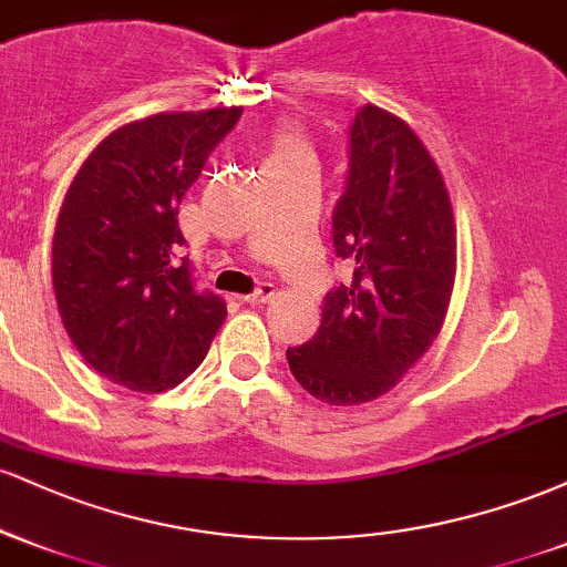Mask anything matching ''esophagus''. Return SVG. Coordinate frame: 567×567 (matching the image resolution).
<instances>
[{
	"instance_id": "esophagus-1",
	"label": "esophagus",
	"mask_w": 567,
	"mask_h": 567,
	"mask_svg": "<svg viewBox=\"0 0 567 567\" xmlns=\"http://www.w3.org/2000/svg\"><path fill=\"white\" fill-rule=\"evenodd\" d=\"M271 296H275V285H271V282H261L256 290L250 292V296H245V303H250V306L266 303Z\"/></svg>"
}]
</instances>
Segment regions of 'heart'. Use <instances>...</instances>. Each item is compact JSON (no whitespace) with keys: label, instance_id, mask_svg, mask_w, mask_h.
Returning <instances> with one entry per match:
<instances>
[{"label":"heart","instance_id":"obj_1","mask_svg":"<svg viewBox=\"0 0 567 567\" xmlns=\"http://www.w3.org/2000/svg\"><path fill=\"white\" fill-rule=\"evenodd\" d=\"M288 159H311L309 154V146H306L301 135L296 133V130H277L275 138H271V152H269V159H266V165L269 162H288Z\"/></svg>","mask_w":567,"mask_h":567}]
</instances>
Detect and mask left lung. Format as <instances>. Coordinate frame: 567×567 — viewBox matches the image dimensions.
I'll use <instances>...</instances> for the list:
<instances>
[{"label": "left lung", "mask_w": 567, "mask_h": 567, "mask_svg": "<svg viewBox=\"0 0 567 567\" xmlns=\"http://www.w3.org/2000/svg\"><path fill=\"white\" fill-rule=\"evenodd\" d=\"M333 247L351 279L328 290L320 330L288 349V365L317 400L360 405L432 347L455 277L453 207L437 165L405 122L370 103L349 127Z\"/></svg>", "instance_id": "obj_1"}]
</instances>
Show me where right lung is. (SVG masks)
<instances>
[{
  "label": "right lung",
  "mask_w": 567,
  "mask_h": 567,
  "mask_svg": "<svg viewBox=\"0 0 567 567\" xmlns=\"http://www.w3.org/2000/svg\"><path fill=\"white\" fill-rule=\"evenodd\" d=\"M243 109L154 114L114 130L71 181L53 237L66 333L97 373L157 394L192 375L226 303L199 290L178 205Z\"/></svg>",
  "instance_id": "obj_1"
}]
</instances>
